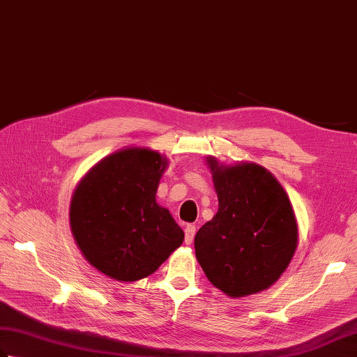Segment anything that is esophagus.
Listing matches in <instances>:
<instances>
[{"instance_id": "34e87169", "label": "esophagus", "mask_w": 357, "mask_h": 357, "mask_svg": "<svg viewBox=\"0 0 357 357\" xmlns=\"http://www.w3.org/2000/svg\"><path fill=\"white\" fill-rule=\"evenodd\" d=\"M195 235H196V226L188 224V226L185 227V243L186 245H191V243L195 241Z\"/></svg>"}]
</instances>
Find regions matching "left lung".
I'll list each match as a JSON object with an SVG mask.
<instances>
[{
	"instance_id": "left-lung-1",
	"label": "left lung",
	"mask_w": 357,
	"mask_h": 357,
	"mask_svg": "<svg viewBox=\"0 0 357 357\" xmlns=\"http://www.w3.org/2000/svg\"><path fill=\"white\" fill-rule=\"evenodd\" d=\"M208 165L220 205L196 234L197 261L229 296L259 293L276 282L295 254L298 226L289 196L254 162L222 167L208 158Z\"/></svg>"
}]
</instances>
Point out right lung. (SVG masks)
<instances>
[{
	"mask_svg": "<svg viewBox=\"0 0 357 357\" xmlns=\"http://www.w3.org/2000/svg\"><path fill=\"white\" fill-rule=\"evenodd\" d=\"M165 167L153 150H119L75 190L72 234L86 260L106 276L147 278L183 243V230L155 199Z\"/></svg>",
	"mask_w": 357,
	"mask_h": 357,
	"instance_id": "add662e5",
	"label": "right lung"
}]
</instances>
